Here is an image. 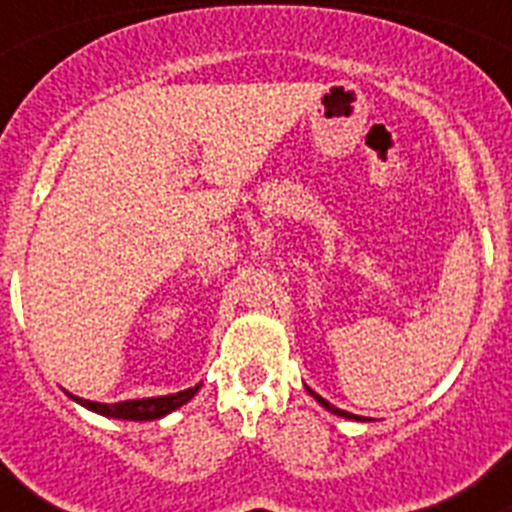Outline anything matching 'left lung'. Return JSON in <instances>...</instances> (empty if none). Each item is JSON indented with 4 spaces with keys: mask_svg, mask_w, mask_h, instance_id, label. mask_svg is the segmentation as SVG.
<instances>
[{
    "mask_svg": "<svg viewBox=\"0 0 512 512\" xmlns=\"http://www.w3.org/2000/svg\"><path fill=\"white\" fill-rule=\"evenodd\" d=\"M307 392H310V395H312V397H315V400H318V402H320V405H323V408H325V410H330V413H333V415H341V418H351V420H361V418H359V415H354V413H346V410H338V408H336V405H330V402H328V400H323V397H320V395H318V392H312V390H310V387H307Z\"/></svg>",
    "mask_w": 512,
    "mask_h": 512,
    "instance_id": "8db88e82",
    "label": "left lung"
}]
</instances>
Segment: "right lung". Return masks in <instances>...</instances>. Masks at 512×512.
Listing matches in <instances>:
<instances>
[{
  "mask_svg": "<svg viewBox=\"0 0 512 512\" xmlns=\"http://www.w3.org/2000/svg\"><path fill=\"white\" fill-rule=\"evenodd\" d=\"M200 390V384L197 387H189V390L176 392V395H164V397H146V400H125V402H115V405H104V402H92L84 400V397H74L79 405L84 408L94 410L99 415H107V418H120V420H156L164 418V415L174 413L176 408H182L184 402L192 400Z\"/></svg>",
  "mask_w": 512,
  "mask_h": 512,
  "instance_id": "add662e5",
  "label": "right lung"
}]
</instances>
